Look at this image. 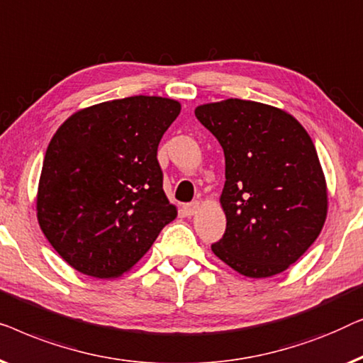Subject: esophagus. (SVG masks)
I'll return each mask as SVG.
<instances>
[{
  "mask_svg": "<svg viewBox=\"0 0 363 363\" xmlns=\"http://www.w3.org/2000/svg\"><path fill=\"white\" fill-rule=\"evenodd\" d=\"M199 207H201V202L194 201V202L186 203V206H184V212H186V216L191 217V216H194V213H197Z\"/></svg>",
  "mask_w": 363,
  "mask_h": 363,
  "instance_id": "esophagus-1",
  "label": "esophagus"
}]
</instances>
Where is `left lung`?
I'll use <instances>...</instances> for the list:
<instances>
[{
    "label": "left lung",
    "mask_w": 363,
    "mask_h": 363,
    "mask_svg": "<svg viewBox=\"0 0 363 363\" xmlns=\"http://www.w3.org/2000/svg\"><path fill=\"white\" fill-rule=\"evenodd\" d=\"M196 116L225 155L227 228L212 252L243 277L283 273L315 242L328 216L313 140L294 116L258 101L206 104Z\"/></svg>",
    "instance_id": "left-lung-1"
}]
</instances>
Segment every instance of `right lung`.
Returning a JSON list of instances; mask_svg holds the SVG:
<instances>
[{
  "label": "right lung",
  "mask_w": 363,
  "mask_h": 363,
  "mask_svg": "<svg viewBox=\"0 0 363 363\" xmlns=\"http://www.w3.org/2000/svg\"><path fill=\"white\" fill-rule=\"evenodd\" d=\"M181 104L136 95L69 116L45 151L38 220L77 272L116 278L177 217L162 191L157 146Z\"/></svg>",
  "instance_id": "add662e5"
}]
</instances>
